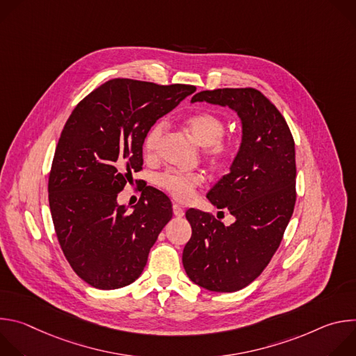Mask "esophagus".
<instances>
[{"mask_svg":"<svg viewBox=\"0 0 356 356\" xmlns=\"http://www.w3.org/2000/svg\"><path fill=\"white\" fill-rule=\"evenodd\" d=\"M173 214L176 216V217H183L184 216V210L181 209V206H179V204H173Z\"/></svg>","mask_w":356,"mask_h":356,"instance_id":"1","label":"esophagus"}]
</instances>
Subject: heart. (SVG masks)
<instances>
[{"label":"heart","mask_w":356,"mask_h":356,"mask_svg":"<svg viewBox=\"0 0 356 356\" xmlns=\"http://www.w3.org/2000/svg\"><path fill=\"white\" fill-rule=\"evenodd\" d=\"M187 128L194 140L206 147V155L217 166H228L236 156L238 146L231 139H224L227 124L214 113H197L187 118ZM165 131V122L152 125L145 135L143 149L146 154H154ZM156 183L177 200H188L193 191L201 186L202 177L195 173H183L179 170H166L156 177Z\"/></svg>","instance_id":"1"}]
</instances>
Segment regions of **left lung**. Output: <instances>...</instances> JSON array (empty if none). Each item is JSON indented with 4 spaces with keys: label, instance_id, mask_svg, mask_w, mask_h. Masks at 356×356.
<instances>
[{
    "label": "left lung",
    "instance_id": "obj_1",
    "mask_svg": "<svg viewBox=\"0 0 356 356\" xmlns=\"http://www.w3.org/2000/svg\"><path fill=\"white\" fill-rule=\"evenodd\" d=\"M228 107L241 118L242 140L229 168L207 193L235 221L225 227L214 216L190 209L191 238L183 266L191 282L231 293L255 280L277 250L296 204V150L279 110L255 88L200 91L191 103Z\"/></svg>",
    "mask_w": 356,
    "mask_h": 356
}]
</instances>
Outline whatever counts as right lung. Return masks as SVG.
Returning a JSON list of instances; mask_svg holds the SVG:
<instances>
[{"label":"right lung","instance_id":"right-lung-1","mask_svg":"<svg viewBox=\"0 0 356 356\" xmlns=\"http://www.w3.org/2000/svg\"><path fill=\"white\" fill-rule=\"evenodd\" d=\"M194 91L187 84L113 79L69 117L49 175V206L67 262L90 286L114 290L135 282L172 220L170 200L154 187L132 211L117 197L142 169L149 128Z\"/></svg>","mask_w":356,"mask_h":356}]
</instances>
